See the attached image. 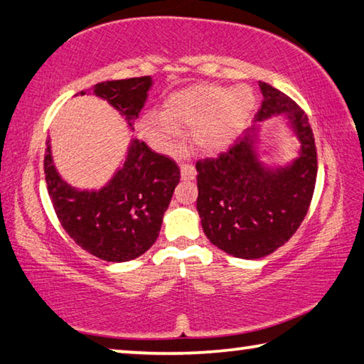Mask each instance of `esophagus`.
<instances>
[{"label": "esophagus", "instance_id": "esophagus-1", "mask_svg": "<svg viewBox=\"0 0 364 364\" xmlns=\"http://www.w3.org/2000/svg\"><path fill=\"white\" fill-rule=\"evenodd\" d=\"M180 170H181V180H194L196 178V167L193 164H183Z\"/></svg>", "mask_w": 364, "mask_h": 364}]
</instances>
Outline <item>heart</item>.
<instances>
[{
    "mask_svg": "<svg viewBox=\"0 0 364 364\" xmlns=\"http://www.w3.org/2000/svg\"><path fill=\"white\" fill-rule=\"evenodd\" d=\"M254 107L255 93L247 85H197L168 97L164 115L144 120V132L154 143L171 151L180 144V128H194V144L200 151L218 152L242 133Z\"/></svg>",
    "mask_w": 364,
    "mask_h": 364,
    "instance_id": "1",
    "label": "heart"
}]
</instances>
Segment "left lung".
I'll return each mask as SVG.
<instances>
[{
	"instance_id": "1",
	"label": "left lung",
	"mask_w": 364,
	"mask_h": 364,
	"mask_svg": "<svg viewBox=\"0 0 364 364\" xmlns=\"http://www.w3.org/2000/svg\"><path fill=\"white\" fill-rule=\"evenodd\" d=\"M262 107L241 139L217 159L199 160L197 212L213 245L254 260L273 254L299 230L316 183V147L308 117L291 97L263 82ZM281 114L298 141V157L284 166L261 160V122Z\"/></svg>"
}]
</instances>
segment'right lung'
I'll return each mask as SVG.
<instances>
[{"mask_svg": "<svg viewBox=\"0 0 364 364\" xmlns=\"http://www.w3.org/2000/svg\"><path fill=\"white\" fill-rule=\"evenodd\" d=\"M152 85L151 77L112 80L95 85L91 93L112 106L134 130ZM45 173L54 212L67 234L83 250L112 263L134 260L152 247L180 183L173 160L133 136L122 165L100 189H80L64 180L54 165L51 138L46 141Z\"/></svg>", "mask_w": 364, "mask_h": 364, "instance_id": "1", "label": "right lung"}]
</instances>
